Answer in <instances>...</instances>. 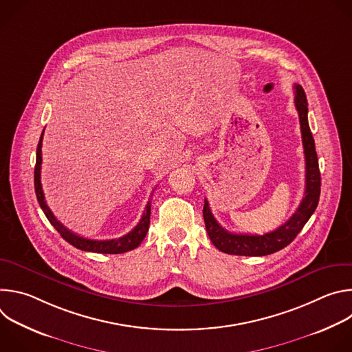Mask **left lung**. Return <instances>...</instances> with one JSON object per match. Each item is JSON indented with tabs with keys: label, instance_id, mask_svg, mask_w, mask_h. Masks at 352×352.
<instances>
[{
	"label": "left lung",
	"instance_id": "left-lung-1",
	"mask_svg": "<svg viewBox=\"0 0 352 352\" xmlns=\"http://www.w3.org/2000/svg\"><path fill=\"white\" fill-rule=\"evenodd\" d=\"M295 109L299 116L300 133H302V144L305 153V196L300 200L296 212L277 230L263 234H234L224 230L210 212L209 202L205 199L204 219L206 231L213 245L228 255L239 256H266L277 252V250L289 245L294 238L304 228L318 208L320 196V171L315 148V140L308 124V100L302 86L295 85Z\"/></svg>",
	"mask_w": 352,
	"mask_h": 352
}]
</instances>
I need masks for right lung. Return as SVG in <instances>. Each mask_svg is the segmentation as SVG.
Listing matches in <instances>:
<instances>
[{"label":"right lung","instance_id":"obj_1","mask_svg":"<svg viewBox=\"0 0 352 352\" xmlns=\"http://www.w3.org/2000/svg\"><path fill=\"white\" fill-rule=\"evenodd\" d=\"M44 132V131H43ZM41 142H43V133L40 136L38 144H37V152H36V166H34V192L38 200V205L41 208V210L44 212L45 217L48 219V221L52 223V226L60 232V235L69 242L71 245H74L75 248L80 249V250H86V252H96V254H111V255H117V254H124L128 252V250H132L135 248H138L140 245V242L143 241V238L146 236L147 231H148V224H150V208H152V200H148L143 216L140 219V221L136 224V227L129 231L128 234L116 238V239H89V238H83L80 235L74 234L72 231H69L68 228H65L52 213V210L48 209L45 199H44V193H43V188H41V182H40V170H41Z\"/></svg>","mask_w":352,"mask_h":352}]
</instances>
